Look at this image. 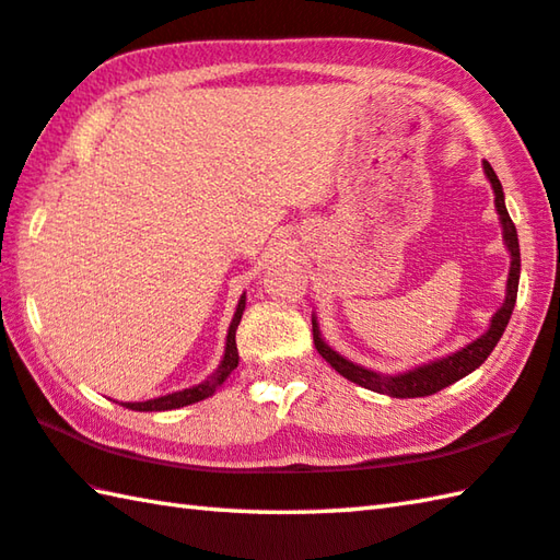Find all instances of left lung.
Here are the masks:
<instances>
[{
	"label": "left lung",
	"mask_w": 560,
	"mask_h": 560,
	"mask_svg": "<svg viewBox=\"0 0 560 560\" xmlns=\"http://www.w3.org/2000/svg\"><path fill=\"white\" fill-rule=\"evenodd\" d=\"M485 174H487V178H490L492 188H494V206H497V212H500V220L504 228V242L512 254V269H510V279H506V299L502 303V308L494 313L490 330H487L482 338H477L475 342L467 345V348H463L460 352L451 354V358L423 364V368L399 374V377H382V374L364 370V368H360V364H352L350 360H345L338 352L330 350L328 345L323 342L318 323H315V318H313L315 350H318L320 358L328 362L335 372H340L345 380L360 384V386H364V389L396 396V399H413V396H429V394L445 389V386L457 382V380H463L465 374H470L472 370L480 368L487 358H490V352L494 350V345L500 342L506 323H510V318H512L516 291H520L522 257H520V237H516V228H514L510 212H506V206H504L502 183H500V178H497V174L492 171V166L487 164V161H485Z\"/></svg>",
	"instance_id": "left-lung-1"
}]
</instances>
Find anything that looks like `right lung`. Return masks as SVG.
I'll use <instances>...</instances> for the list:
<instances>
[{
	"label": "right lung",
	"mask_w": 560,
	"mask_h": 560,
	"mask_svg": "<svg viewBox=\"0 0 560 560\" xmlns=\"http://www.w3.org/2000/svg\"><path fill=\"white\" fill-rule=\"evenodd\" d=\"M242 311H245V296L240 299L237 311H235V318H232V323H230L225 358H222L220 368H218L215 372H212L206 382L190 386V389L176 392V394L159 396V399L137 401V404H121V406H127V409H135V411H171V409H180V406L196 404V401H202V399H208V396H212V392H215L218 386L228 380V374L240 364V352H237L235 332H237V325H240V320H242Z\"/></svg>",
	"instance_id": "right-lung-1"
}]
</instances>
